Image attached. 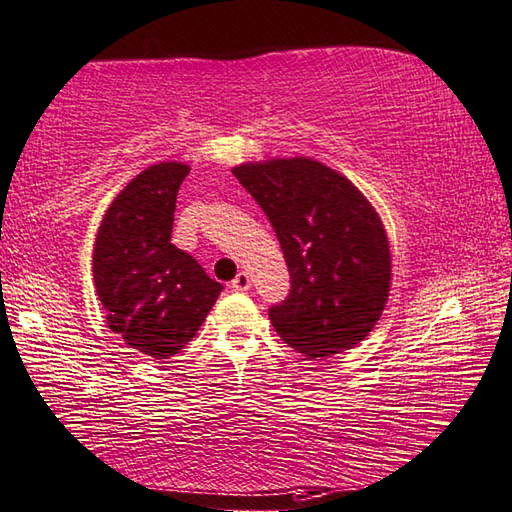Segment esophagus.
I'll use <instances>...</instances> for the list:
<instances>
[{"mask_svg":"<svg viewBox=\"0 0 512 512\" xmlns=\"http://www.w3.org/2000/svg\"><path fill=\"white\" fill-rule=\"evenodd\" d=\"M230 288L233 290H237V293H244V290H248L250 288V275L248 273H237V277L233 279V282H230Z\"/></svg>","mask_w":512,"mask_h":512,"instance_id":"obj_1","label":"esophagus"}]
</instances>
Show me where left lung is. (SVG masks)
Wrapping results in <instances>:
<instances>
[{
    "label": "left lung",
    "instance_id": "left-lung-1",
    "mask_svg": "<svg viewBox=\"0 0 512 512\" xmlns=\"http://www.w3.org/2000/svg\"><path fill=\"white\" fill-rule=\"evenodd\" d=\"M282 244L290 293L268 310L284 342L306 359L357 346L382 317L390 244L382 217L350 179L313 157L233 168Z\"/></svg>",
    "mask_w": 512,
    "mask_h": 512
}]
</instances>
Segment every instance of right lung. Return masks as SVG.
<instances>
[{"instance_id": "right-lung-1", "label": "right lung", "mask_w": 512, "mask_h": 512, "mask_svg": "<svg viewBox=\"0 0 512 512\" xmlns=\"http://www.w3.org/2000/svg\"><path fill=\"white\" fill-rule=\"evenodd\" d=\"M184 162H159L122 188L99 224L93 250L106 324L155 359L177 355L197 335L222 293L193 257L170 244Z\"/></svg>"}]
</instances>
